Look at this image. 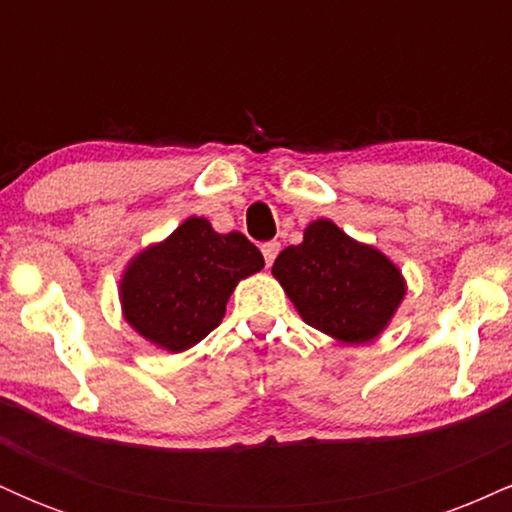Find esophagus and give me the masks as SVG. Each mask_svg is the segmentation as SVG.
I'll return each instance as SVG.
<instances>
[{
  "instance_id": "obj_1",
  "label": "esophagus",
  "mask_w": 512,
  "mask_h": 512,
  "mask_svg": "<svg viewBox=\"0 0 512 512\" xmlns=\"http://www.w3.org/2000/svg\"><path fill=\"white\" fill-rule=\"evenodd\" d=\"M279 250H281V245L276 243V240H269V243L262 245L264 264H267V267H272V262L276 260V255H279Z\"/></svg>"
}]
</instances>
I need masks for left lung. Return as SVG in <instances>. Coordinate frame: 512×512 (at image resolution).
<instances>
[{"mask_svg":"<svg viewBox=\"0 0 512 512\" xmlns=\"http://www.w3.org/2000/svg\"><path fill=\"white\" fill-rule=\"evenodd\" d=\"M272 274L310 327L346 344L378 337L404 298L395 264L327 219L310 223L301 245L281 250Z\"/></svg>","mask_w":512,"mask_h":512,"instance_id":"1","label":"left lung"}]
</instances>
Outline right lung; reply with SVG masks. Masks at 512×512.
<instances>
[{
  "label": "right lung",
  "mask_w": 512,
  "mask_h": 512,
  "mask_svg": "<svg viewBox=\"0 0 512 512\" xmlns=\"http://www.w3.org/2000/svg\"><path fill=\"white\" fill-rule=\"evenodd\" d=\"M262 267V252L243 233L223 236L192 216L134 257L122 276V310L144 339L178 354L219 327L238 281Z\"/></svg>",
  "instance_id": "add662e5"
}]
</instances>
